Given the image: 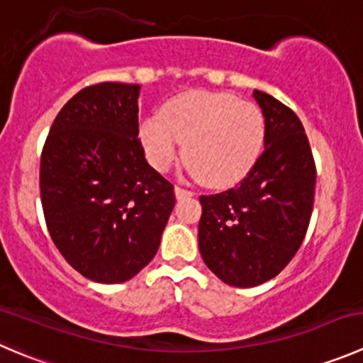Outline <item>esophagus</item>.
<instances>
[{
  "mask_svg": "<svg viewBox=\"0 0 363 363\" xmlns=\"http://www.w3.org/2000/svg\"><path fill=\"white\" fill-rule=\"evenodd\" d=\"M193 195H195V193L189 191V189L181 188V186H175V196H177L179 200H181V199H188V196H193Z\"/></svg>",
  "mask_w": 363,
  "mask_h": 363,
  "instance_id": "esophagus-1",
  "label": "esophagus"
}]
</instances>
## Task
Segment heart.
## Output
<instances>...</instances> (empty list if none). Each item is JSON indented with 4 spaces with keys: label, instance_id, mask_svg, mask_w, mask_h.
<instances>
[{
    "label": "heart",
    "instance_id": "1",
    "mask_svg": "<svg viewBox=\"0 0 363 363\" xmlns=\"http://www.w3.org/2000/svg\"><path fill=\"white\" fill-rule=\"evenodd\" d=\"M140 143L160 172L175 163L184 143L189 172L209 188H228L262 156L266 117L257 104L232 94L189 90L167 101L161 115L143 118Z\"/></svg>",
    "mask_w": 363,
    "mask_h": 363
}]
</instances>
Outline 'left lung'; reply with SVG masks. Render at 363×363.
Returning a JSON list of instances; mask_svg holds the SVG:
<instances>
[{"label":"left lung","mask_w":363,"mask_h":363,"mask_svg":"<svg viewBox=\"0 0 363 363\" xmlns=\"http://www.w3.org/2000/svg\"><path fill=\"white\" fill-rule=\"evenodd\" d=\"M253 97L266 117L262 156L235 188L200 196V255L234 287L279 275L303 242L314 206L315 163L303 124L269 94Z\"/></svg>","instance_id":"1"}]
</instances>
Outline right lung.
<instances>
[{"label": "right lung", "mask_w": 363, "mask_h": 363, "mask_svg": "<svg viewBox=\"0 0 363 363\" xmlns=\"http://www.w3.org/2000/svg\"><path fill=\"white\" fill-rule=\"evenodd\" d=\"M140 84L83 88L60 110L40 156L49 235L86 279L121 284L156 255L175 206L174 186L138 140Z\"/></svg>", "instance_id": "right-lung-1"}]
</instances>
